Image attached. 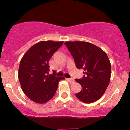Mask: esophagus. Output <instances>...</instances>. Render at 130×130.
Wrapping results in <instances>:
<instances>
[{
	"instance_id": "obj_1",
	"label": "esophagus",
	"mask_w": 130,
	"mask_h": 130,
	"mask_svg": "<svg viewBox=\"0 0 130 130\" xmlns=\"http://www.w3.org/2000/svg\"><path fill=\"white\" fill-rule=\"evenodd\" d=\"M67 80L69 81V83L70 84H73V83H74V82H75V80H74V79L73 78H69V79H67Z\"/></svg>"
}]
</instances>
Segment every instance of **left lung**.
<instances>
[{
  "instance_id": "1",
  "label": "left lung",
  "mask_w": 130,
  "mask_h": 130,
  "mask_svg": "<svg viewBox=\"0 0 130 130\" xmlns=\"http://www.w3.org/2000/svg\"><path fill=\"white\" fill-rule=\"evenodd\" d=\"M65 44L77 68L84 70L83 78L75 79L82 87L76 96L86 103L95 102L103 96L111 79V65L108 56L98 46L86 41H66Z\"/></svg>"
}]
</instances>
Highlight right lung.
<instances>
[{"label":"right lung","instance_id":"right-lung-1","mask_svg":"<svg viewBox=\"0 0 130 130\" xmlns=\"http://www.w3.org/2000/svg\"><path fill=\"white\" fill-rule=\"evenodd\" d=\"M63 41H42L32 46L21 60L18 78L25 95L37 103H46L56 93L59 82L63 77H56V71L49 73V61Z\"/></svg>","mask_w":130,"mask_h":130}]
</instances>
